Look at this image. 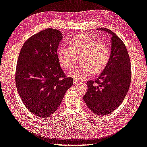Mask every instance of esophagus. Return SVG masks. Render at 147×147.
I'll use <instances>...</instances> for the list:
<instances>
[{"instance_id":"1","label":"esophagus","mask_w":147,"mask_h":147,"mask_svg":"<svg viewBox=\"0 0 147 147\" xmlns=\"http://www.w3.org/2000/svg\"><path fill=\"white\" fill-rule=\"evenodd\" d=\"M80 81H77L76 80H73V84H74V85H77L78 84H80Z\"/></svg>"}]
</instances>
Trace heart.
Returning <instances> with one entry per match:
<instances>
[{
    "label": "heart",
    "mask_w": 147,
    "mask_h": 147,
    "mask_svg": "<svg viewBox=\"0 0 147 147\" xmlns=\"http://www.w3.org/2000/svg\"><path fill=\"white\" fill-rule=\"evenodd\" d=\"M70 47L62 46L57 51L59 62L64 69L71 70L80 57V66L74 69L68 76L84 80L92 74H100L107 66L110 58V50L105 42H98L88 34H79L69 40Z\"/></svg>",
    "instance_id": "heart-1"
}]
</instances>
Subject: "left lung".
Wrapping results in <instances>:
<instances>
[{
  "instance_id": "left-lung-1",
  "label": "left lung",
  "mask_w": 147,
  "mask_h": 147,
  "mask_svg": "<svg viewBox=\"0 0 147 147\" xmlns=\"http://www.w3.org/2000/svg\"><path fill=\"white\" fill-rule=\"evenodd\" d=\"M112 36L111 52L107 66L95 81H88L83 96L88 107L98 115H107L123 101L130 85L131 63L123 42L111 30L100 28Z\"/></svg>"
}]
</instances>
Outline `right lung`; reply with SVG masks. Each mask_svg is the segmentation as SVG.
Instances as JSON below:
<instances>
[{
  "instance_id": "obj_1",
  "label": "right lung",
  "mask_w": 147,
  "mask_h": 147,
  "mask_svg": "<svg viewBox=\"0 0 147 147\" xmlns=\"http://www.w3.org/2000/svg\"><path fill=\"white\" fill-rule=\"evenodd\" d=\"M61 32L46 29L27 39L22 46L16 71L17 90L23 103L37 117L53 114L73 79L66 76L57 55Z\"/></svg>"
}]
</instances>
